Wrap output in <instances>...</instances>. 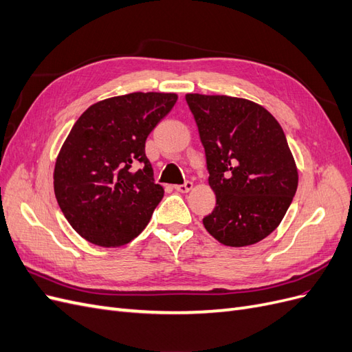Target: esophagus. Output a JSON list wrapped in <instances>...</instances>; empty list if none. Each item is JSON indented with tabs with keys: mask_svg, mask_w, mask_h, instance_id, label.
Listing matches in <instances>:
<instances>
[{
	"mask_svg": "<svg viewBox=\"0 0 352 352\" xmlns=\"http://www.w3.org/2000/svg\"><path fill=\"white\" fill-rule=\"evenodd\" d=\"M192 182H189V180H188V182H185L184 185H175V189L177 190V192H182V194H185V192H189V190L190 189H192Z\"/></svg>",
	"mask_w": 352,
	"mask_h": 352,
	"instance_id": "34e87169",
	"label": "esophagus"
}]
</instances>
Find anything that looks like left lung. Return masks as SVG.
I'll return each instance as SVG.
<instances>
[{
  "instance_id": "8db88e82",
  "label": "left lung",
  "mask_w": 352,
  "mask_h": 352,
  "mask_svg": "<svg viewBox=\"0 0 352 352\" xmlns=\"http://www.w3.org/2000/svg\"><path fill=\"white\" fill-rule=\"evenodd\" d=\"M207 158L216 207L202 219L228 247L257 243L279 226L298 186V170L278 120L245 98L186 94Z\"/></svg>"
}]
</instances>
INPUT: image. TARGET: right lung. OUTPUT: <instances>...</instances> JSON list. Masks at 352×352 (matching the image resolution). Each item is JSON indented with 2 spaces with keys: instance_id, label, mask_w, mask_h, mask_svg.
Wrapping results in <instances>:
<instances>
[{
  "instance_id": "1",
  "label": "right lung",
  "mask_w": 352,
  "mask_h": 352,
  "mask_svg": "<svg viewBox=\"0 0 352 352\" xmlns=\"http://www.w3.org/2000/svg\"><path fill=\"white\" fill-rule=\"evenodd\" d=\"M176 101L164 92L120 95L92 104L73 124L56 162L54 192L82 238L116 248L145 229L164 195L145 141ZM136 164L143 168L133 170Z\"/></svg>"
}]
</instances>
